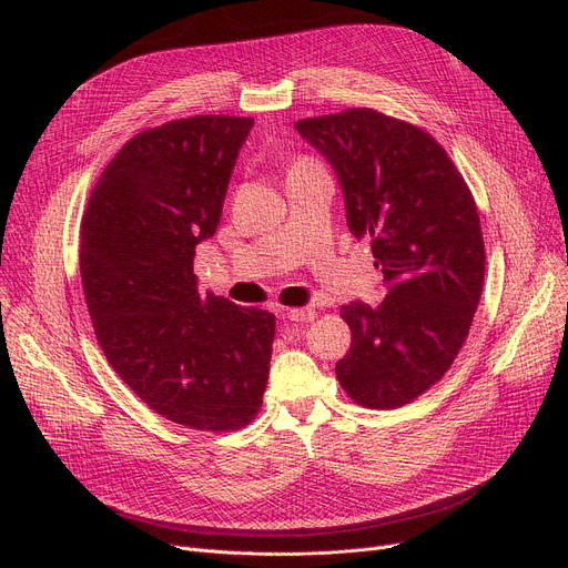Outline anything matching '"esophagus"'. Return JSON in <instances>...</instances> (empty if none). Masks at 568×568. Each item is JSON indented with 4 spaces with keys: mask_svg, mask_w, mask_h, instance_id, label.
<instances>
[{
    "mask_svg": "<svg viewBox=\"0 0 568 568\" xmlns=\"http://www.w3.org/2000/svg\"><path fill=\"white\" fill-rule=\"evenodd\" d=\"M284 316L293 323H312L316 318V312L310 307H302V310H286Z\"/></svg>",
    "mask_w": 568,
    "mask_h": 568,
    "instance_id": "34e87169",
    "label": "esophagus"
}]
</instances>
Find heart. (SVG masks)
I'll use <instances>...</instances> for the list:
<instances>
[{"label": "heart", "mask_w": 568, "mask_h": 568, "mask_svg": "<svg viewBox=\"0 0 568 568\" xmlns=\"http://www.w3.org/2000/svg\"><path fill=\"white\" fill-rule=\"evenodd\" d=\"M297 165H310V163H307V161H302V163H297ZM297 165H295V168H297Z\"/></svg>", "instance_id": "obj_1"}]
</instances>
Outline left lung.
Listing matches in <instances>:
<instances>
[{
    "instance_id": "8db88e82",
    "label": "left lung",
    "mask_w": 568,
    "mask_h": 568,
    "mask_svg": "<svg viewBox=\"0 0 568 568\" xmlns=\"http://www.w3.org/2000/svg\"><path fill=\"white\" fill-rule=\"evenodd\" d=\"M295 129L332 165L347 227L371 239L386 286L373 307H341L353 343L336 377L362 407H403L453 366L483 295L473 195L439 143L379 111L347 109Z\"/></svg>"
}]
</instances>
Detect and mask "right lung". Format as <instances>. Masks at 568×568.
Masks as SVG:
<instances>
[{
  "instance_id": "1",
  "label": "right lung",
  "mask_w": 568,
  "mask_h": 568,
  "mask_svg": "<svg viewBox=\"0 0 568 568\" xmlns=\"http://www.w3.org/2000/svg\"><path fill=\"white\" fill-rule=\"evenodd\" d=\"M252 124L195 115L148 129L104 168L81 223V284L109 364L191 429L247 425L268 384L275 316L202 295L193 273Z\"/></svg>"
}]
</instances>
